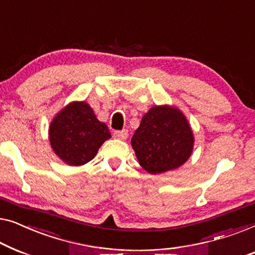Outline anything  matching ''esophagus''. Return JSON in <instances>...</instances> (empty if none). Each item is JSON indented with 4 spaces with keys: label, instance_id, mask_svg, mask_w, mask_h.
Masks as SVG:
<instances>
[{
    "label": "esophagus",
    "instance_id": "1",
    "mask_svg": "<svg viewBox=\"0 0 255 255\" xmlns=\"http://www.w3.org/2000/svg\"><path fill=\"white\" fill-rule=\"evenodd\" d=\"M113 136L118 139H126L128 137V130L123 129V130H116L113 132Z\"/></svg>",
    "mask_w": 255,
    "mask_h": 255
}]
</instances>
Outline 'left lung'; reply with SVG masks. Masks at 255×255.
I'll return each instance as SVG.
<instances>
[{"instance_id":"1","label":"left lung","mask_w":255,"mask_h":255,"mask_svg":"<svg viewBox=\"0 0 255 255\" xmlns=\"http://www.w3.org/2000/svg\"><path fill=\"white\" fill-rule=\"evenodd\" d=\"M193 143L194 136L184 114L170 106L150 109L131 137L139 165L152 174L184 164L191 156Z\"/></svg>"}]
</instances>
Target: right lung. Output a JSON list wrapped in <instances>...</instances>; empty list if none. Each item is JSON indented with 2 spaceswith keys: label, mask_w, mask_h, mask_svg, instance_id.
<instances>
[{
  "label": "right lung",
  "mask_w": 255,
  "mask_h": 255,
  "mask_svg": "<svg viewBox=\"0 0 255 255\" xmlns=\"http://www.w3.org/2000/svg\"><path fill=\"white\" fill-rule=\"evenodd\" d=\"M111 137L109 128L97 119L85 102L71 103L49 127L54 152L68 165H83L95 158L100 145Z\"/></svg>",
  "instance_id": "1"
}]
</instances>
